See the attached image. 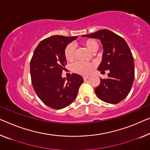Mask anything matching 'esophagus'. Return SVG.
<instances>
[{
	"label": "esophagus",
	"instance_id": "esophagus-1",
	"mask_svg": "<svg viewBox=\"0 0 150 150\" xmlns=\"http://www.w3.org/2000/svg\"><path fill=\"white\" fill-rule=\"evenodd\" d=\"M88 78V76H83V79H84V80H86Z\"/></svg>",
	"mask_w": 150,
	"mask_h": 150
}]
</instances>
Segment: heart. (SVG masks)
I'll use <instances>...</instances> for the list:
<instances>
[{"label": "heart", "instance_id": "obj_1", "mask_svg": "<svg viewBox=\"0 0 150 150\" xmlns=\"http://www.w3.org/2000/svg\"><path fill=\"white\" fill-rule=\"evenodd\" d=\"M83 44L84 45L89 51L92 52H95L98 48V43L93 40L88 39L84 41ZM75 46L72 43L68 44L64 50V56L67 61H72L75 56ZM94 64L93 63H87V62H76L74 63L72 66V70L74 72L80 75H88L91 72L94 68Z\"/></svg>", "mask_w": 150, "mask_h": 150}]
</instances>
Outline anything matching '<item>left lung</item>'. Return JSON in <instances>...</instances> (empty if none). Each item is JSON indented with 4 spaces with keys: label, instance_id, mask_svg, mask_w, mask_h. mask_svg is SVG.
I'll return each instance as SVG.
<instances>
[{
    "label": "left lung",
    "instance_id": "obj_1",
    "mask_svg": "<svg viewBox=\"0 0 150 150\" xmlns=\"http://www.w3.org/2000/svg\"><path fill=\"white\" fill-rule=\"evenodd\" d=\"M82 36L100 40L104 52L98 70L109 72L107 78H100V84L95 88L96 96L106 103H119L129 93L135 78L134 59L127 43L107 29Z\"/></svg>",
    "mask_w": 150,
    "mask_h": 150
}]
</instances>
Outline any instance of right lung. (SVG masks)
I'll return each mask as SVG.
<instances>
[{"label": "right lung", "mask_w": 150, "mask_h": 150, "mask_svg": "<svg viewBox=\"0 0 150 150\" xmlns=\"http://www.w3.org/2000/svg\"><path fill=\"white\" fill-rule=\"evenodd\" d=\"M77 38L54 35L45 39L37 46L30 62L33 88L40 100L52 109H61L70 105L84 81L74 73L67 80L62 77L66 65L64 50Z\"/></svg>", "instance_id": "right-lung-1"}]
</instances>
